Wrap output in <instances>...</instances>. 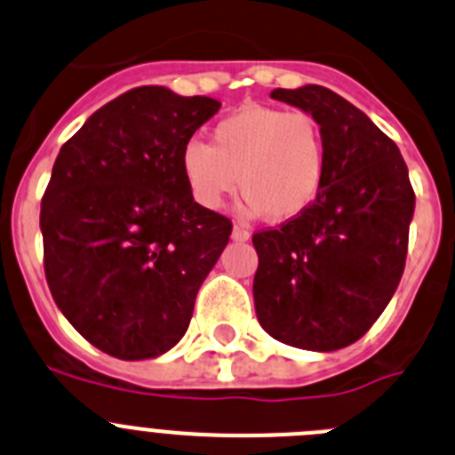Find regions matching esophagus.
Here are the masks:
<instances>
[{
    "label": "esophagus",
    "mask_w": 455,
    "mask_h": 455,
    "mask_svg": "<svg viewBox=\"0 0 455 455\" xmlns=\"http://www.w3.org/2000/svg\"><path fill=\"white\" fill-rule=\"evenodd\" d=\"M249 237H251V233H249L247 227H242V224H235V227H233V240L247 242Z\"/></svg>",
    "instance_id": "34e87169"
}]
</instances>
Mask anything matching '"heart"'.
Returning a JSON list of instances; mask_svg holds the SVG:
<instances>
[{
  "label": "heart",
  "instance_id": "obj_1",
  "mask_svg": "<svg viewBox=\"0 0 455 455\" xmlns=\"http://www.w3.org/2000/svg\"><path fill=\"white\" fill-rule=\"evenodd\" d=\"M325 168L321 123L303 109L265 105L240 108L213 127L208 146L190 141L181 152V172L199 206L215 211L237 184L253 213L275 222L299 218L312 206Z\"/></svg>",
  "mask_w": 455,
  "mask_h": 455
}]
</instances>
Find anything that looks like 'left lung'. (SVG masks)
I'll use <instances>...</instances> for the list:
<instances>
[{
    "instance_id": "left-lung-1",
    "label": "left lung",
    "mask_w": 455,
    "mask_h": 455,
    "mask_svg": "<svg viewBox=\"0 0 455 455\" xmlns=\"http://www.w3.org/2000/svg\"><path fill=\"white\" fill-rule=\"evenodd\" d=\"M271 99L321 123L328 168L305 213L253 233L256 314L275 341L332 352L359 341L400 285L415 193L400 148L339 93L305 84Z\"/></svg>"
}]
</instances>
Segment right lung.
Segmentation results:
<instances>
[{"mask_svg": "<svg viewBox=\"0 0 455 455\" xmlns=\"http://www.w3.org/2000/svg\"><path fill=\"white\" fill-rule=\"evenodd\" d=\"M220 109L208 96L137 87L60 148L42 197L51 296L92 346L137 362L186 334L195 296L231 235L199 206L181 152Z\"/></svg>", "mask_w": 455, "mask_h": 455, "instance_id": "obj_1", "label": "right lung"}]
</instances>
